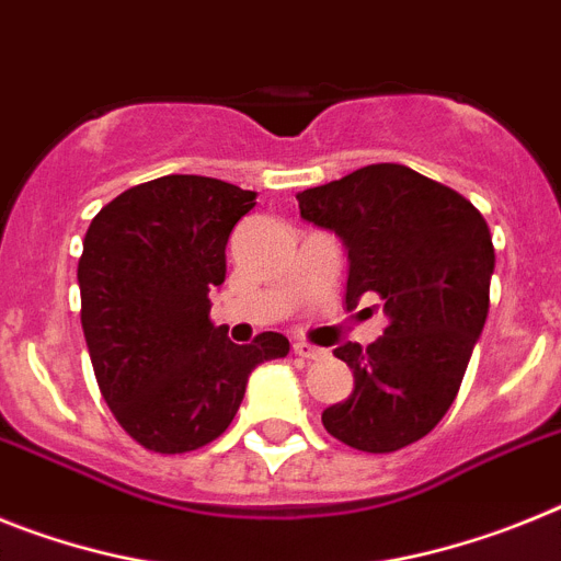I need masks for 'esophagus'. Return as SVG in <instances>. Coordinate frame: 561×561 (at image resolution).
<instances>
[{"label": "esophagus", "mask_w": 561, "mask_h": 561, "mask_svg": "<svg viewBox=\"0 0 561 561\" xmlns=\"http://www.w3.org/2000/svg\"><path fill=\"white\" fill-rule=\"evenodd\" d=\"M294 353L299 355V358H321V350L313 347V344H308V341H294Z\"/></svg>", "instance_id": "esophagus-1"}]
</instances>
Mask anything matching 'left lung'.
<instances>
[{"label":"left lung","mask_w":561,"mask_h":561,"mask_svg":"<svg viewBox=\"0 0 561 561\" xmlns=\"http://www.w3.org/2000/svg\"><path fill=\"white\" fill-rule=\"evenodd\" d=\"M301 217L344 240L347 310L383 301L389 324L335 358L353 369V396L321 412L335 440L389 455L421 440L457 398L489 316L494 245L469 199L401 163H373L296 194Z\"/></svg>","instance_id":"1"}]
</instances>
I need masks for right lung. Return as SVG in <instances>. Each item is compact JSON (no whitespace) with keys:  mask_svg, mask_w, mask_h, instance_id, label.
<instances>
[{"mask_svg":"<svg viewBox=\"0 0 561 561\" xmlns=\"http://www.w3.org/2000/svg\"><path fill=\"white\" fill-rule=\"evenodd\" d=\"M256 192L199 174H165L106 203L78 260L81 328L101 396L144 449L183 455L233 421L256 364L287 355L282 333L233 344L214 328L233 226Z\"/></svg>","mask_w":561,"mask_h":561,"instance_id":"add662e5","label":"right lung"}]
</instances>
